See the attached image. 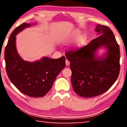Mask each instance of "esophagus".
Segmentation results:
<instances>
[{
  "mask_svg": "<svg viewBox=\"0 0 127 127\" xmlns=\"http://www.w3.org/2000/svg\"><path fill=\"white\" fill-rule=\"evenodd\" d=\"M66 64L67 65V66H69V65L70 64V61L67 59H66Z\"/></svg>",
  "mask_w": 127,
  "mask_h": 127,
  "instance_id": "1",
  "label": "esophagus"
}]
</instances>
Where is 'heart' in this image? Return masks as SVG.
<instances>
[{
  "mask_svg": "<svg viewBox=\"0 0 127 127\" xmlns=\"http://www.w3.org/2000/svg\"><path fill=\"white\" fill-rule=\"evenodd\" d=\"M80 34V31L78 30L75 31L74 32L72 33H69L67 34H65L64 35L61 36V41L63 43H69L72 40H74L75 38L78 36ZM87 40V37L85 34H82L77 38L74 44V48L76 49H79L82 48L83 46L85 44L86 41Z\"/></svg>",
  "mask_w": 127,
  "mask_h": 127,
  "instance_id": "heart-1",
  "label": "heart"
}]
</instances>
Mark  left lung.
I'll return each mask as SVG.
<instances>
[{
	"mask_svg": "<svg viewBox=\"0 0 127 127\" xmlns=\"http://www.w3.org/2000/svg\"><path fill=\"white\" fill-rule=\"evenodd\" d=\"M95 31L98 37L81 48L65 53L70 61L73 89L84 97L105 93L116 81L120 72V48L112 30L108 26L97 25ZM102 46L107 49V54L96 59L95 52Z\"/></svg>",
	"mask_w": 127,
	"mask_h": 127,
	"instance_id": "8db88e82",
	"label": "left lung"
}]
</instances>
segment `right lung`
Masks as SVG:
<instances>
[{"mask_svg": "<svg viewBox=\"0 0 127 127\" xmlns=\"http://www.w3.org/2000/svg\"><path fill=\"white\" fill-rule=\"evenodd\" d=\"M30 24L18 26L11 33L5 48L6 70L11 82L22 93L30 97H43L51 89L53 84L66 66V58L44 57L30 63L23 60L16 49V35Z\"/></svg>", "mask_w": 127, "mask_h": 127, "instance_id": "1", "label": "right lung"}]
</instances>
